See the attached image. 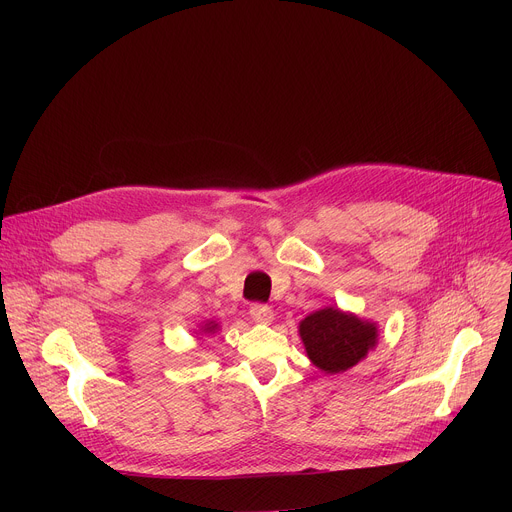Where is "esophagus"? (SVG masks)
<instances>
[{"instance_id":"obj_1","label":"esophagus","mask_w":512,"mask_h":512,"mask_svg":"<svg viewBox=\"0 0 512 512\" xmlns=\"http://www.w3.org/2000/svg\"><path fill=\"white\" fill-rule=\"evenodd\" d=\"M249 314L259 324H269L273 320V310L267 304H251Z\"/></svg>"}]
</instances>
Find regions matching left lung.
Instances as JSON below:
<instances>
[{
	"instance_id": "8db88e82",
	"label": "left lung",
	"mask_w": 512,
	"mask_h": 512,
	"mask_svg": "<svg viewBox=\"0 0 512 512\" xmlns=\"http://www.w3.org/2000/svg\"><path fill=\"white\" fill-rule=\"evenodd\" d=\"M300 336L310 360L332 375L354 367L377 344L375 324L336 308L314 312L302 320Z\"/></svg>"
}]
</instances>
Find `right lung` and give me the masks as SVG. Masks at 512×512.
Here are the masks:
<instances>
[{
  "label": "right lung",
  "mask_w": 512,
  "mask_h": 512,
  "mask_svg": "<svg viewBox=\"0 0 512 512\" xmlns=\"http://www.w3.org/2000/svg\"><path fill=\"white\" fill-rule=\"evenodd\" d=\"M214 328H216V324H206V326H204V330H206V332H212Z\"/></svg>",
  "instance_id": "1"
}]
</instances>
